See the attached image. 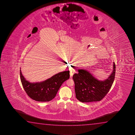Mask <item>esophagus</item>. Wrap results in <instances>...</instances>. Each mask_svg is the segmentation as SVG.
Here are the masks:
<instances>
[{
  "mask_svg": "<svg viewBox=\"0 0 135 135\" xmlns=\"http://www.w3.org/2000/svg\"><path fill=\"white\" fill-rule=\"evenodd\" d=\"M75 73V69H71V70H70V76L71 77H72L73 76V74H74V73Z\"/></svg>",
  "mask_w": 135,
  "mask_h": 135,
  "instance_id": "34e87169",
  "label": "esophagus"
}]
</instances>
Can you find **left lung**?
Wrapping results in <instances>:
<instances>
[{"instance_id": "1", "label": "left lung", "mask_w": 135, "mask_h": 135, "mask_svg": "<svg viewBox=\"0 0 135 135\" xmlns=\"http://www.w3.org/2000/svg\"><path fill=\"white\" fill-rule=\"evenodd\" d=\"M113 71L107 79L100 81L87 70L78 69V73L73 76L76 98L83 103L100 101L107 95L115 79V65L113 62Z\"/></svg>"}]
</instances>
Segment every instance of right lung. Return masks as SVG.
I'll return each mask as SVG.
<instances>
[{"mask_svg": "<svg viewBox=\"0 0 135 135\" xmlns=\"http://www.w3.org/2000/svg\"><path fill=\"white\" fill-rule=\"evenodd\" d=\"M22 84L28 96L38 102H49L55 98L62 83L70 78V71L57 73L41 82L30 83L24 78L20 70Z\"/></svg>", "mask_w": 135, "mask_h": 135, "instance_id": "add662e5", "label": "right lung"}]
</instances>
